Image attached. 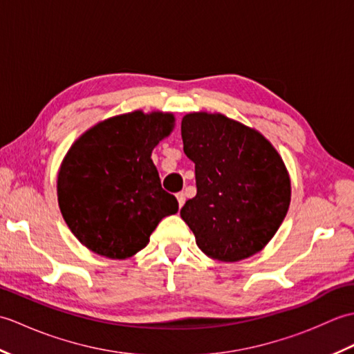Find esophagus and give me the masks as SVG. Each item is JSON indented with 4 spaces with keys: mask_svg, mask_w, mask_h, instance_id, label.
<instances>
[{
    "mask_svg": "<svg viewBox=\"0 0 354 354\" xmlns=\"http://www.w3.org/2000/svg\"><path fill=\"white\" fill-rule=\"evenodd\" d=\"M176 199H178V205H179V208H181L184 204H185V194L181 192V193H178L176 194Z\"/></svg>",
    "mask_w": 354,
    "mask_h": 354,
    "instance_id": "1",
    "label": "esophagus"
}]
</instances>
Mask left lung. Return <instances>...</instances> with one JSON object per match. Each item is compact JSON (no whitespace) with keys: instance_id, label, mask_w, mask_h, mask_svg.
Listing matches in <instances>:
<instances>
[{"instance_id":"1","label":"left lung","mask_w":354,"mask_h":354,"mask_svg":"<svg viewBox=\"0 0 354 354\" xmlns=\"http://www.w3.org/2000/svg\"><path fill=\"white\" fill-rule=\"evenodd\" d=\"M181 135L198 189L181 217L199 250L231 263L260 252L290 204V178L280 153L265 135L221 112L185 114Z\"/></svg>"}]
</instances>
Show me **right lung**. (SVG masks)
<instances>
[{
  "label": "right lung",
  "mask_w": 354,
  "mask_h": 354,
  "mask_svg": "<svg viewBox=\"0 0 354 354\" xmlns=\"http://www.w3.org/2000/svg\"><path fill=\"white\" fill-rule=\"evenodd\" d=\"M175 129L171 112L132 111L89 127L57 173L64 221L89 251L124 260L141 251L178 201L164 192L152 150Z\"/></svg>",
  "instance_id": "obj_1"
}]
</instances>
